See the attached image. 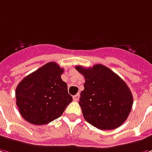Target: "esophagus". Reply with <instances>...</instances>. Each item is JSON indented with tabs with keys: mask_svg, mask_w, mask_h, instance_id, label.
Instances as JSON below:
<instances>
[{
	"mask_svg": "<svg viewBox=\"0 0 152 152\" xmlns=\"http://www.w3.org/2000/svg\"><path fill=\"white\" fill-rule=\"evenodd\" d=\"M79 97H80V95H79V94H76V95H75V96H73V99H74V101L77 102V101L79 100Z\"/></svg>",
	"mask_w": 152,
	"mask_h": 152,
	"instance_id": "obj_1",
	"label": "esophagus"
}]
</instances>
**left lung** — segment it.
Returning <instances> with one entry per match:
<instances>
[{
	"label": "left lung",
	"mask_w": 152,
	"mask_h": 152,
	"mask_svg": "<svg viewBox=\"0 0 152 152\" xmlns=\"http://www.w3.org/2000/svg\"><path fill=\"white\" fill-rule=\"evenodd\" d=\"M76 70L85 78L79 105L86 122L102 130L122 125L133 105V96L127 84L100 64L92 68L76 66Z\"/></svg>",
	"instance_id": "1"
}]
</instances>
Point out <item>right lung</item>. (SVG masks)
Returning a JSON list of instances; mask_svg holds the SVG:
<instances>
[{
	"mask_svg": "<svg viewBox=\"0 0 152 152\" xmlns=\"http://www.w3.org/2000/svg\"><path fill=\"white\" fill-rule=\"evenodd\" d=\"M64 69L49 62L24 77L16 88L17 106L28 123L42 125L62 115L72 102L67 84L61 79Z\"/></svg>",
	"mask_w": 152,
	"mask_h": 152,
	"instance_id": "1",
	"label": "right lung"
}]
</instances>
